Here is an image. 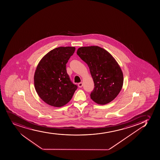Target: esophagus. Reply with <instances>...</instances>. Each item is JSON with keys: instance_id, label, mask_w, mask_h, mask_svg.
<instances>
[{"instance_id": "obj_1", "label": "esophagus", "mask_w": 160, "mask_h": 160, "mask_svg": "<svg viewBox=\"0 0 160 160\" xmlns=\"http://www.w3.org/2000/svg\"><path fill=\"white\" fill-rule=\"evenodd\" d=\"M82 82H80L78 83V87H79V88H82Z\"/></svg>"}]
</instances>
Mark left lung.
I'll return each mask as SVG.
<instances>
[{"label": "left lung", "instance_id": "8db88e82", "mask_svg": "<svg viewBox=\"0 0 160 160\" xmlns=\"http://www.w3.org/2000/svg\"><path fill=\"white\" fill-rule=\"evenodd\" d=\"M77 53L88 65L95 84L91 99L100 105L112 101L120 92L124 82L122 71L115 59L98 46L81 47Z\"/></svg>", "mask_w": 160, "mask_h": 160}]
</instances>
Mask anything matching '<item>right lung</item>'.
Returning <instances> with one entry per match:
<instances>
[{"label":"right lung","mask_w":160,"mask_h":160,"mask_svg":"<svg viewBox=\"0 0 160 160\" xmlns=\"http://www.w3.org/2000/svg\"><path fill=\"white\" fill-rule=\"evenodd\" d=\"M76 48L58 47L44 55L38 64L34 77L38 95L47 104L60 107L68 103L77 89L66 70Z\"/></svg>","instance_id":"add662e5"}]
</instances>
